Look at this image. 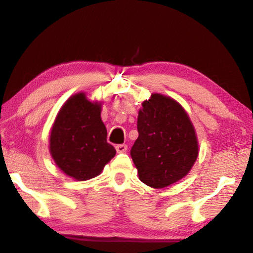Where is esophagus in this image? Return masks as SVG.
<instances>
[{"label":"esophagus","instance_id":"1","mask_svg":"<svg viewBox=\"0 0 253 253\" xmlns=\"http://www.w3.org/2000/svg\"><path fill=\"white\" fill-rule=\"evenodd\" d=\"M116 151H117V153H125L127 151V145H125V144L117 145Z\"/></svg>","mask_w":253,"mask_h":253}]
</instances>
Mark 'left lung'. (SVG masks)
<instances>
[{"mask_svg":"<svg viewBox=\"0 0 253 253\" xmlns=\"http://www.w3.org/2000/svg\"><path fill=\"white\" fill-rule=\"evenodd\" d=\"M137 130L130 156L143 183L163 188L190 172L199 154L198 139L185 110L174 99L154 93L144 101Z\"/></svg>","mask_w":253,"mask_h":253,"instance_id":"1","label":"left lung"}]
</instances>
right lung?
<instances>
[{"mask_svg": "<svg viewBox=\"0 0 253 253\" xmlns=\"http://www.w3.org/2000/svg\"><path fill=\"white\" fill-rule=\"evenodd\" d=\"M100 111V104L77 93L60 109L51 130L50 153L55 164L78 181L99 175L116 155V149L107 143Z\"/></svg>", "mask_w": 253, "mask_h": 253, "instance_id": "1", "label": "right lung"}]
</instances>
